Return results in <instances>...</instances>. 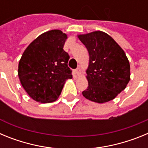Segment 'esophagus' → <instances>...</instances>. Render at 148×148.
<instances>
[{
	"label": "esophagus",
	"instance_id": "34e87169",
	"mask_svg": "<svg viewBox=\"0 0 148 148\" xmlns=\"http://www.w3.org/2000/svg\"><path fill=\"white\" fill-rule=\"evenodd\" d=\"M75 73H76V75H79L81 74V70H80V68L78 67L77 69H75Z\"/></svg>",
	"mask_w": 148,
	"mask_h": 148
}]
</instances>
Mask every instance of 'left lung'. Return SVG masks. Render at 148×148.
<instances>
[{
	"instance_id": "obj_1",
	"label": "left lung",
	"mask_w": 148,
	"mask_h": 148,
	"mask_svg": "<svg viewBox=\"0 0 148 148\" xmlns=\"http://www.w3.org/2000/svg\"><path fill=\"white\" fill-rule=\"evenodd\" d=\"M90 55L87 70L89 86L82 94L97 103L108 102L124 90L130 79V63L125 52L105 32L78 35Z\"/></svg>"
}]
</instances>
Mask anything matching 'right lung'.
Masks as SVG:
<instances>
[{
    "label": "right lung",
    "mask_w": 148,
    "mask_h": 148,
    "mask_svg": "<svg viewBox=\"0 0 148 148\" xmlns=\"http://www.w3.org/2000/svg\"><path fill=\"white\" fill-rule=\"evenodd\" d=\"M66 35L50 30L39 35L25 49L18 64V76L30 97L53 102L61 95L66 79L73 78L70 56L63 47Z\"/></svg>",
    "instance_id": "right-lung-1"
}]
</instances>
